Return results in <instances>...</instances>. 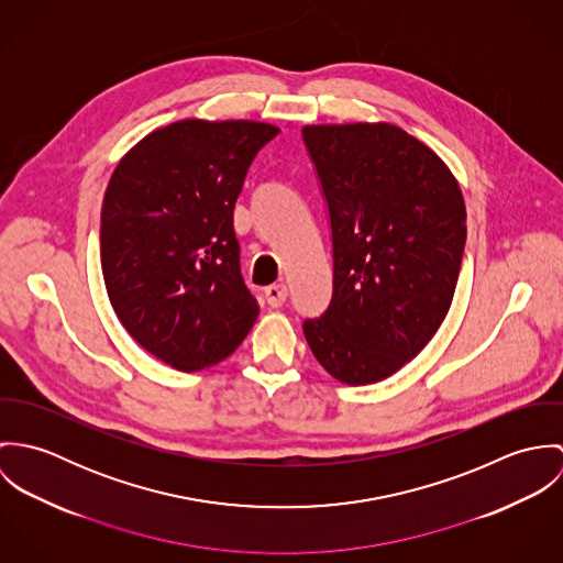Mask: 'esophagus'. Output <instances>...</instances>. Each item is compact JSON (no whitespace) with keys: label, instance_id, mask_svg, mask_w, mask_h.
<instances>
[{"label":"esophagus","instance_id":"esophagus-1","mask_svg":"<svg viewBox=\"0 0 563 563\" xmlns=\"http://www.w3.org/2000/svg\"><path fill=\"white\" fill-rule=\"evenodd\" d=\"M264 297L271 308H282L288 301V288L284 284H275L264 290Z\"/></svg>","mask_w":563,"mask_h":563}]
</instances>
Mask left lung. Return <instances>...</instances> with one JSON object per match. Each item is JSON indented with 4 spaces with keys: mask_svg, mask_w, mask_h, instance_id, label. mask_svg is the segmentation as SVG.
Returning a JSON list of instances; mask_svg holds the SVG:
<instances>
[{
    "mask_svg": "<svg viewBox=\"0 0 563 563\" xmlns=\"http://www.w3.org/2000/svg\"><path fill=\"white\" fill-rule=\"evenodd\" d=\"M301 136L333 260L329 306L303 333L338 382L375 384L413 360L451 308L464 197L446 164L397 125H308Z\"/></svg>",
    "mask_w": 563,
    "mask_h": 563,
    "instance_id": "8db88e82",
    "label": "left lung"
}]
</instances>
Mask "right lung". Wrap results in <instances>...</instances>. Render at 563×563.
Masks as SVG:
<instances>
[{
  "label": "right lung",
  "mask_w": 563,
  "mask_h": 563,
  "mask_svg": "<svg viewBox=\"0 0 563 563\" xmlns=\"http://www.w3.org/2000/svg\"><path fill=\"white\" fill-rule=\"evenodd\" d=\"M279 134L255 121H177L117 164L101 206V271L130 335L177 371L228 357L257 317L234 206Z\"/></svg>",
  "instance_id": "1"
}]
</instances>
